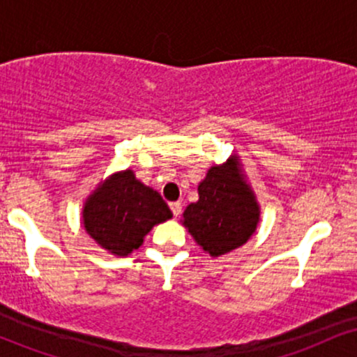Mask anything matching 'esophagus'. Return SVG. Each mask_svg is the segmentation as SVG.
I'll return each mask as SVG.
<instances>
[{"mask_svg":"<svg viewBox=\"0 0 357 357\" xmlns=\"http://www.w3.org/2000/svg\"><path fill=\"white\" fill-rule=\"evenodd\" d=\"M169 208H171V211H173V215H174V216H179V215H181L183 204L179 203V202H174V203H171V204H169Z\"/></svg>","mask_w":357,"mask_h":357,"instance_id":"obj_1","label":"esophagus"}]
</instances>
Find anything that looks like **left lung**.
Listing matches in <instances>:
<instances>
[{
	"label": "left lung",
	"instance_id": "obj_1",
	"mask_svg": "<svg viewBox=\"0 0 357 357\" xmlns=\"http://www.w3.org/2000/svg\"><path fill=\"white\" fill-rule=\"evenodd\" d=\"M241 167L236 154L211 166L198 184L199 199L183 213V227L213 258L243 247L260 223V204Z\"/></svg>",
	"mask_w": 357,
	"mask_h": 357
}]
</instances>
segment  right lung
<instances>
[{"mask_svg": "<svg viewBox=\"0 0 357 357\" xmlns=\"http://www.w3.org/2000/svg\"><path fill=\"white\" fill-rule=\"evenodd\" d=\"M169 218L173 213L161 195L139 181L132 169L117 171L100 181L82 208L87 235L116 257L130 255L155 225Z\"/></svg>", "mask_w": 357, "mask_h": 357, "instance_id": "obj_1", "label": "right lung"}]
</instances>
